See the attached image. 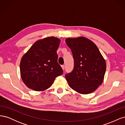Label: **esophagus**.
<instances>
[{
  "label": "esophagus",
  "instance_id": "1",
  "mask_svg": "<svg viewBox=\"0 0 125 125\" xmlns=\"http://www.w3.org/2000/svg\"><path fill=\"white\" fill-rule=\"evenodd\" d=\"M61 67H62V69L63 70H64V69H65V66H64V65H62Z\"/></svg>",
  "mask_w": 125,
  "mask_h": 125
}]
</instances>
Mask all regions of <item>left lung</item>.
<instances>
[{
	"label": "left lung",
	"mask_w": 125,
	"mask_h": 125,
	"mask_svg": "<svg viewBox=\"0 0 125 125\" xmlns=\"http://www.w3.org/2000/svg\"><path fill=\"white\" fill-rule=\"evenodd\" d=\"M65 41L74 59L73 70L65 75L69 86L82 94L93 92L103 82L105 59L95 43L86 37L67 38Z\"/></svg>",
	"instance_id": "left-lung-1"
}]
</instances>
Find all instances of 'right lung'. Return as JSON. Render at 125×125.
Returning <instances> with one entry per match:
<instances>
[{
	"label": "right lung",
	"instance_id": "obj_1",
	"mask_svg": "<svg viewBox=\"0 0 125 125\" xmlns=\"http://www.w3.org/2000/svg\"><path fill=\"white\" fill-rule=\"evenodd\" d=\"M60 40L54 36L41 39L22 57L20 64L22 81L29 89L43 91L50 88L55 79L63 73L57 60Z\"/></svg>",
	"mask_w": 125,
	"mask_h": 125
}]
</instances>
